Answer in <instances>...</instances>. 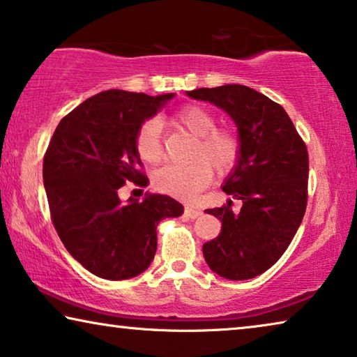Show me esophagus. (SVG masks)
<instances>
[{
    "mask_svg": "<svg viewBox=\"0 0 357 357\" xmlns=\"http://www.w3.org/2000/svg\"><path fill=\"white\" fill-rule=\"evenodd\" d=\"M184 215L188 216V218H199V216H202V210H199V208H194V206H185L184 208Z\"/></svg>",
    "mask_w": 357,
    "mask_h": 357,
    "instance_id": "34e87169",
    "label": "esophagus"
}]
</instances>
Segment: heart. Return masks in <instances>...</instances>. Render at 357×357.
Returning <instances> with one entry per match:
<instances>
[{
    "label": "heart",
    "instance_id": "1",
    "mask_svg": "<svg viewBox=\"0 0 357 357\" xmlns=\"http://www.w3.org/2000/svg\"><path fill=\"white\" fill-rule=\"evenodd\" d=\"M172 123L195 137L190 162L167 165L152 176L153 188L181 200H194L211 183L213 169L229 173L241 158V137L231 126H216L215 112L200 104H188L172 115ZM137 155L146 163H158L163 155L160 123L146 120L135 137Z\"/></svg>",
    "mask_w": 357,
    "mask_h": 357
}]
</instances>
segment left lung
<instances>
[{
  "label": "left lung",
  "mask_w": 357,
  "mask_h": 357,
  "mask_svg": "<svg viewBox=\"0 0 357 357\" xmlns=\"http://www.w3.org/2000/svg\"><path fill=\"white\" fill-rule=\"evenodd\" d=\"M227 112L241 137V158L225 190L242 200L205 213L221 220L220 236L204 243L210 269L221 278L247 280L278 263L301 225L307 205L310 158L294 121L274 100L243 84L188 91Z\"/></svg>",
  "instance_id": "1"
}]
</instances>
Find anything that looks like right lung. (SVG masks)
Segmentation results:
<instances>
[{
  "label": "right lung",
  "mask_w": 357,
  "mask_h": 357,
  "mask_svg": "<svg viewBox=\"0 0 357 357\" xmlns=\"http://www.w3.org/2000/svg\"><path fill=\"white\" fill-rule=\"evenodd\" d=\"M174 94L147 96L109 89L93 96L57 125L43 158L51 220L67 252L102 279H131L157 252V226L184 206L168 195L121 204L126 183L146 185L135 149L144 120Z\"/></svg>",
  "instance_id": "right-lung-1"
}]
</instances>
